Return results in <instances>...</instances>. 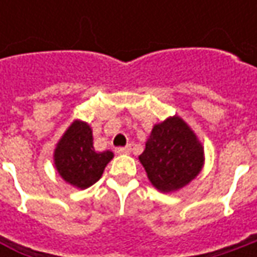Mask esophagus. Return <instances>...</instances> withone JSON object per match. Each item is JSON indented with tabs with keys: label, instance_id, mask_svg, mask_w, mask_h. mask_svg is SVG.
Here are the masks:
<instances>
[{
	"label": "esophagus",
	"instance_id": "1",
	"mask_svg": "<svg viewBox=\"0 0 257 257\" xmlns=\"http://www.w3.org/2000/svg\"><path fill=\"white\" fill-rule=\"evenodd\" d=\"M132 152V146L130 144H127V146H124V147H117L115 149V153L117 154H125V153H130Z\"/></svg>",
	"mask_w": 257,
	"mask_h": 257
}]
</instances>
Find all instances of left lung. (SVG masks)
Here are the masks:
<instances>
[{"label":"left lung","instance_id":"obj_1","mask_svg":"<svg viewBox=\"0 0 257 257\" xmlns=\"http://www.w3.org/2000/svg\"><path fill=\"white\" fill-rule=\"evenodd\" d=\"M139 160L154 187L169 193L184 187L202 172L204 152L192 128L173 115L154 125Z\"/></svg>","mask_w":257,"mask_h":257}]
</instances>
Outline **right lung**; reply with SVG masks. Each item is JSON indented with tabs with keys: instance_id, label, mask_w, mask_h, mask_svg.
<instances>
[{
	"instance_id": "obj_1",
	"label": "right lung",
	"mask_w": 257,
	"mask_h": 257,
	"mask_svg": "<svg viewBox=\"0 0 257 257\" xmlns=\"http://www.w3.org/2000/svg\"><path fill=\"white\" fill-rule=\"evenodd\" d=\"M113 156L110 150L95 152L91 127L84 121L75 120L57 143L54 164L58 174L68 184L87 189L100 180Z\"/></svg>"
}]
</instances>
